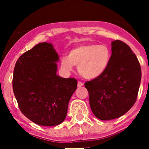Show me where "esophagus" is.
Wrapping results in <instances>:
<instances>
[{
    "label": "esophagus",
    "instance_id": "1",
    "mask_svg": "<svg viewBox=\"0 0 149 149\" xmlns=\"http://www.w3.org/2000/svg\"><path fill=\"white\" fill-rule=\"evenodd\" d=\"M83 85H84V84L82 83L81 81H79V82H78V87H81Z\"/></svg>",
    "mask_w": 149,
    "mask_h": 149
}]
</instances>
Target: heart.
Here are the masks:
<instances>
[{"label": "heart", "instance_id": "heart-1", "mask_svg": "<svg viewBox=\"0 0 149 149\" xmlns=\"http://www.w3.org/2000/svg\"><path fill=\"white\" fill-rule=\"evenodd\" d=\"M111 50L106 45L83 44L69 52L61 59V68L71 71L78 65V71L86 79H94L104 73L111 61Z\"/></svg>", "mask_w": 149, "mask_h": 149}]
</instances>
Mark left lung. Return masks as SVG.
<instances>
[{"label":"left lung","instance_id":"obj_1","mask_svg":"<svg viewBox=\"0 0 149 149\" xmlns=\"http://www.w3.org/2000/svg\"><path fill=\"white\" fill-rule=\"evenodd\" d=\"M141 80V65L130 47L120 40L112 42L107 70L84 84L94 115L102 120L125 115L136 103Z\"/></svg>","mask_w":149,"mask_h":149}]
</instances>
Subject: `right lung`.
Segmentation results:
<instances>
[{"mask_svg": "<svg viewBox=\"0 0 149 149\" xmlns=\"http://www.w3.org/2000/svg\"><path fill=\"white\" fill-rule=\"evenodd\" d=\"M58 58L52 45L42 42L22 54L15 65L12 84L19 109L40 125L63 123L69 100L77 88L76 79L56 74Z\"/></svg>", "mask_w": 149, "mask_h": 149, "instance_id": "right-lung-1", "label": "right lung"}]
</instances>
